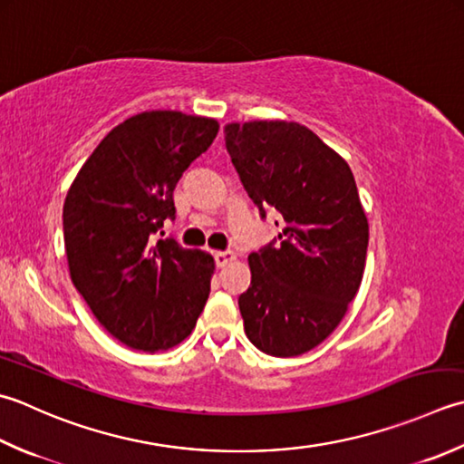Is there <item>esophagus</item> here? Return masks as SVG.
<instances>
[{"instance_id": "obj_1", "label": "esophagus", "mask_w": 464, "mask_h": 464, "mask_svg": "<svg viewBox=\"0 0 464 464\" xmlns=\"http://www.w3.org/2000/svg\"><path fill=\"white\" fill-rule=\"evenodd\" d=\"M235 261V253L233 251H217L215 253V263L217 267H225L229 266V263Z\"/></svg>"}]
</instances>
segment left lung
I'll return each mask as SVG.
<instances>
[{
	"label": "left lung",
	"instance_id": "obj_1",
	"mask_svg": "<svg viewBox=\"0 0 464 464\" xmlns=\"http://www.w3.org/2000/svg\"><path fill=\"white\" fill-rule=\"evenodd\" d=\"M225 142L261 215L267 205L281 215L279 241L249 256L245 334L269 356H299L338 328L364 276L368 217L356 180L299 122H229Z\"/></svg>",
	"mask_w": 464,
	"mask_h": 464
}]
</instances>
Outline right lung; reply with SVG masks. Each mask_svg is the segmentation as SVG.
Listing matches in <instances>:
<instances>
[{
  "instance_id": "1",
  "label": "right lung",
  "mask_w": 464,
  "mask_h": 464,
  "mask_svg": "<svg viewBox=\"0 0 464 464\" xmlns=\"http://www.w3.org/2000/svg\"><path fill=\"white\" fill-rule=\"evenodd\" d=\"M219 132L215 118L149 111L108 132L63 201L72 284L118 342L147 353L193 332L211 292L215 259L172 239L150 245L175 217L179 179Z\"/></svg>"
}]
</instances>
